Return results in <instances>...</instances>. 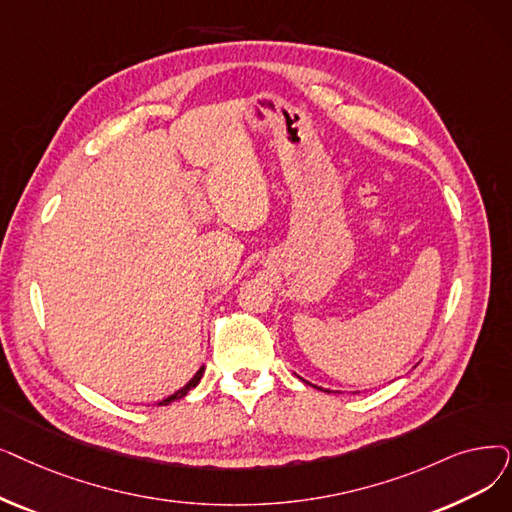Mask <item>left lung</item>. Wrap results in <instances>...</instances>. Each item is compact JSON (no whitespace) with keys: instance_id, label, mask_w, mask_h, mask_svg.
<instances>
[{"instance_id":"obj_1","label":"left lung","mask_w":512,"mask_h":512,"mask_svg":"<svg viewBox=\"0 0 512 512\" xmlns=\"http://www.w3.org/2000/svg\"><path fill=\"white\" fill-rule=\"evenodd\" d=\"M318 389H320V387H318ZM322 391H324V389H322ZM328 393H330V391H328Z\"/></svg>"}]
</instances>
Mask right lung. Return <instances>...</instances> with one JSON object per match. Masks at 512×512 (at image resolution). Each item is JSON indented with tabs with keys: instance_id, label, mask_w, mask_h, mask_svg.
Masks as SVG:
<instances>
[{
	"instance_id": "obj_1",
	"label": "right lung",
	"mask_w": 512,
	"mask_h": 512,
	"mask_svg": "<svg viewBox=\"0 0 512 512\" xmlns=\"http://www.w3.org/2000/svg\"><path fill=\"white\" fill-rule=\"evenodd\" d=\"M203 374H205V364L201 366V368H198L196 372H194V376H192V379L182 387V389H177V391H173L171 395H167L165 399H159V402H157V406H169L171 402H177V399H182L184 395H188V391L190 389H194L198 383H201V379H203Z\"/></svg>"
}]
</instances>
